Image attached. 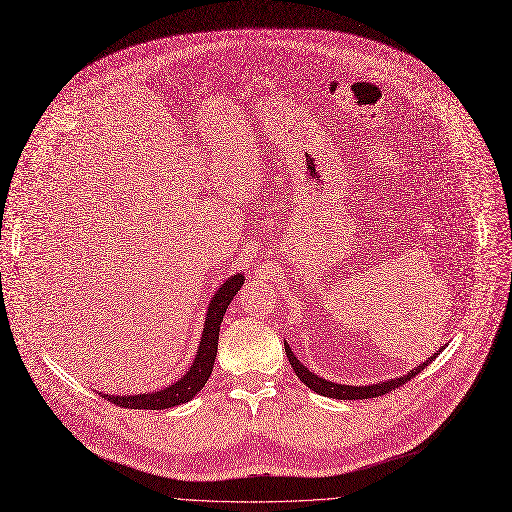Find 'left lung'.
Instances as JSON below:
<instances>
[{"label": "left lung", "instance_id": "1", "mask_svg": "<svg viewBox=\"0 0 512 512\" xmlns=\"http://www.w3.org/2000/svg\"><path fill=\"white\" fill-rule=\"evenodd\" d=\"M285 352H287V359L295 371V375L301 379L303 385H307L309 389H313L316 393H320V396H326V398H334V400H369V398H379L383 396V393H389L391 389H396L400 385H404L406 381H410L412 377H416L424 367H428L432 361H435L443 348H439L435 355L428 357L424 363H420L418 367H414L412 371H408L406 375L402 377H393V379H385V381H379V383H369V385H344V383H334L330 379H324L320 375H316L313 371H309L295 355L291 346L285 342Z\"/></svg>", "mask_w": 512, "mask_h": 512}]
</instances>
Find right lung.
Wrapping results in <instances>:
<instances>
[{
  "instance_id": "1",
  "label": "right lung",
  "mask_w": 512,
  "mask_h": 512,
  "mask_svg": "<svg viewBox=\"0 0 512 512\" xmlns=\"http://www.w3.org/2000/svg\"><path fill=\"white\" fill-rule=\"evenodd\" d=\"M244 281H246L244 272H235L233 277H227L219 285V289L211 297L207 313H205L203 334H201L199 346H196L194 361L178 381H174L172 385H168L164 389H157V391L133 393V396H127V393L125 396H110V393H102V398L116 406L131 408V410H166V408H174V406L190 402L196 393L205 387V383L211 377L215 357H217L219 328H221L223 316L227 311V305L242 289Z\"/></svg>"
}]
</instances>
